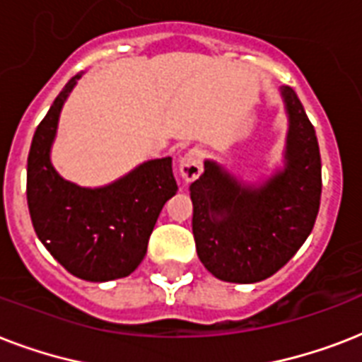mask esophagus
I'll return each instance as SVG.
<instances>
[{"label": "esophagus", "mask_w": 362, "mask_h": 362, "mask_svg": "<svg viewBox=\"0 0 362 362\" xmlns=\"http://www.w3.org/2000/svg\"><path fill=\"white\" fill-rule=\"evenodd\" d=\"M178 170H180V176L186 182L197 180L199 176H201V173H203V152H201L199 148L187 150V152L180 158Z\"/></svg>", "instance_id": "34e87169"}]
</instances>
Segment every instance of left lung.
<instances>
[{
  "label": "left lung",
  "mask_w": 362,
  "mask_h": 362,
  "mask_svg": "<svg viewBox=\"0 0 362 362\" xmlns=\"http://www.w3.org/2000/svg\"><path fill=\"white\" fill-rule=\"evenodd\" d=\"M281 98L289 116L284 170L255 187L206 159L204 173L189 186L197 255L223 281L269 278L314 229L321 199L317 136L293 88H281Z\"/></svg>",
  "instance_id": "left-lung-1"
}]
</instances>
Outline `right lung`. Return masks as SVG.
I'll return each mask as SVG.
<instances>
[{"mask_svg": "<svg viewBox=\"0 0 362 362\" xmlns=\"http://www.w3.org/2000/svg\"><path fill=\"white\" fill-rule=\"evenodd\" d=\"M75 75L37 125L28 156V209L39 240L76 278L109 281L129 276L146 255L163 204L176 193L173 158L152 159L105 187L64 180L50 163L62 107Z\"/></svg>", "mask_w": 362, "mask_h": 362, "instance_id": "right-lung-1", "label": "right lung"}]
</instances>
